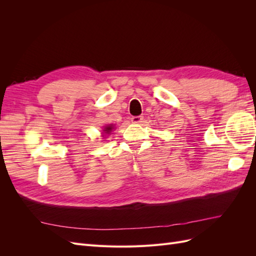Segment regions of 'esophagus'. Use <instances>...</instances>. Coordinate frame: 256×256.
<instances>
[{"label": "esophagus", "mask_w": 256, "mask_h": 256, "mask_svg": "<svg viewBox=\"0 0 256 256\" xmlns=\"http://www.w3.org/2000/svg\"><path fill=\"white\" fill-rule=\"evenodd\" d=\"M142 120H143V116H132V118H131V122L134 124H140L142 122Z\"/></svg>", "instance_id": "obj_1"}]
</instances>
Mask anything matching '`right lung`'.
Returning a JSON list of instances; mask_svg holds the SVG:
<instances>
[{
    "label": "right lung",
    "instance_id": "1",
    "mask_svg": "<svg viewBox=\"0 0 256 256\" xmlns=\"http://www.w3.org/2000/svg\"><path fill=\"white\" fill-rule=\"evenodd\" d=\"M113 129V125H109V126H106L104 129V134H109Z\"/></svg>",
    "mask_w": 256,
    "mask_h": 256
}]
</instances>
